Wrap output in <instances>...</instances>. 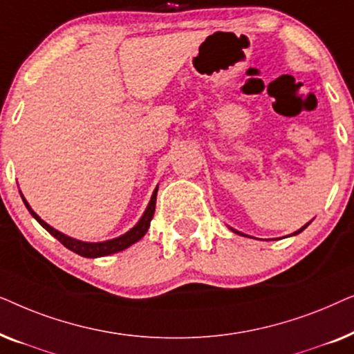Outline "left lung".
Returning a JSON list of instances; mask_svg holds the SVG:
<instances>
[{"label":"left lung","instance_id":"left-lung-1","mask_svg":"<svg viewBox=\"0 0 354 354\" xmlns=\"http://www.w3.org/2000/svg\"><path fill=\"white\" fill-rule=\"evenodd\" d=\"M306 227H308V224H306V225H304V227H303V229H299L298 232H295V235H297V234H299V232H303L304 229H306ZM236 234H239V232H236ZM240 235H241V234H240Z\"/></svg>","mask_w":354,"mask_h":354}]
</instances>
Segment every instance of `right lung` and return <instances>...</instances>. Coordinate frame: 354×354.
Segmentation results:
<instances>
[{"label": "right lung", "instance_id": "right-lung-1", "mask_svg": "<svg viewBox=\"0 0 354 354\" xmlns=\"http://www.w3.org/2000/svg\"><path fill=\"white\" fill-rule=\"evenodd\" d=\"M156 195H158V188L154 190L153 196H151V201H149V205L147 207V211H145V214L142 216V219L137 225L133 227L132 230H129L127 234H124L122 236H119V239H114V240H108V241H101V243H85V241H80V240H74L71 239V236H67L64 234H61V232H57L53 229L51 225H48L45 221H41L40 217H38L35 212L32 211V207L28 206V203L24 200L26 203L27 209L30 211V214L35 217V219L40 222L41 227H45V229L50 232V234L55 236L61 241L62 245L66 246L67 250L74 251V253L84 256V258H100V256H108V254H113V253H118V251H122L125 248H129L130 245L137 243V241L142 239V236L147 234L148 227H149V222H151L153 216H154V209H156Z\"/></svg>", "mask_w": 354, "mask_h": 354}]
</instances>
